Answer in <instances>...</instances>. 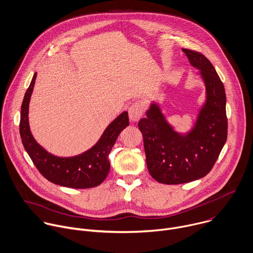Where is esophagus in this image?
Returning a JSON list of instances; mask_svg holds the SVG:
<instances>
[{
	"mask_svg": "<svg viewBox=\"0 0 253 253\" xmlns=\"http://www.w3.org/2000/svg\"><path fill=\"white\" fill-rule=\"evenodd\" d=\"M143 106L139 103H134L128 108V117L131 122H137L143 116Z\"/></svg>",
	"mask_w": 253,
	"mask_h": 253,
	"instance_id": "esophagus-1",
	"label": "esophagus"
}]
</instances>
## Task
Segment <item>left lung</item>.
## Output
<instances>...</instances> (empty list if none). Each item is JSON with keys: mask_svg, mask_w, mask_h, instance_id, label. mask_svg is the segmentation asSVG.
<instances>
[{"mask_svg": "<svg viewBox=\"0 0 253 253\" xmlns=\"http://www.w3.org/2000/svg\"><path fill=\"white\" fill-rule=\"evenodd\" d=\"M189 63L200 70L207 87V103L193 129L175 132L157 105L137 126L142 133L147 169L157 181L180 184L206 176L213 168L227 138L226 96L214 67L203 54L182 48Z\"/></svg>", "mask_w": 253, "mask_h": 253, "instance_id": "8db88e82", "label": "left lung"}]
</instances>
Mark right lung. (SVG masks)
<instances>
[{"label": "right lung", "mask_w": 253, "mask_h": 253, "mask_svg": "<svg viewBox=\"0 0 253 253\" xmlns=\"http://www.w3.org/2000/svg\"><path fill=\"white\" fill-rule=\"evenodd\" d=\"M37 74L28 87L21 108L20 134L23 145L37 169L48 181L71 188H90L102 183L111 169L109 154L121 131L129 122L127 113L119 116L99 140L85 153L72 158H59L44 150L33 137L29 126V104Z\"/></svg>", "instance_id": "add662e5"}]
</instances>
